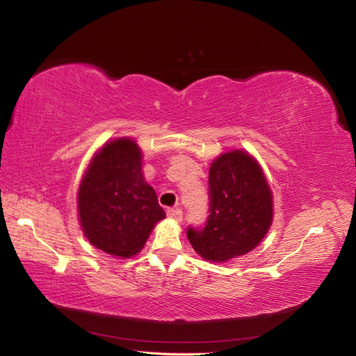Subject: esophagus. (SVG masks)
Returning a JSON list of instances; mask_svg holds the SVG:
<instances>
[{
	"instance_id": "1",
	"label": "esophagus",
	"mask_w": 356,
	"mask_h": 356,
	"mask_svg": "<svg viewBox=\"0 0 356 356\" xmlns=\"http://www.w3.org/2000/svg\"><path fill=\"white\" fill-rule=\"evenodd\" d=\"M166 216H168L170 219L180 222L182 220V210H180V208H170V210L166 211Z\"/></svg>"
}]
</instances>
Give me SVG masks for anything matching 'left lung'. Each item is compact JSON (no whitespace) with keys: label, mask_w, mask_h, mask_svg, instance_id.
Masks as SVG:
<instances>
[{"label":"left lung","mask_w":356,"mask_h":356,"mask_svg":"<svg viewBox=\"0 0 356 356\" xmlns=\"http://www.w3.org/2000/svg\"><path fill=\"white\" fill-rule=\"evenodd\" d=\"M210 216L204 229L188 228L199 256L228 262L252 252L273 222V196L261 165L243 149L224 152L210 166Z\"/></svg>","instance_id":"1"}]
</instances>
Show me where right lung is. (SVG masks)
Wrapping results in <instances>:
<instances>
[{"instance_id": "obj_1", "label": "right lung", "mask_w": 356, "mask_h": 356, "mask_svg": "<svg viewBox=\"0 0 356 356\" xmlns=\"http://www.w3.org/2000/svg\"><path fill=\"white\" fill-rule=\"evenodd\" d=\"M83 234L95 248L131 257L165 219L157 194L145 182L142 149L131 137L104 143L90 159L76 193Z\"/></svg>"}]
</instances>
